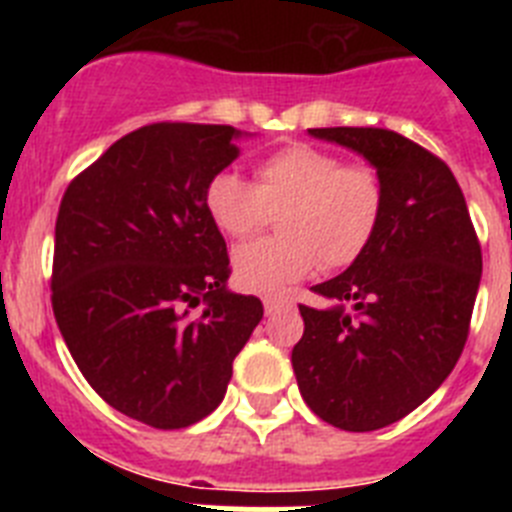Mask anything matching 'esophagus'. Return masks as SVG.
Wrapping results in <instances>:
<instances>
[{
  "label": "esophagus",
  "mask_w": 512,
  "mask_h": 512,
  "mask_svg": "<svg viewBox=\"0 0 512 512\" xmlns=\"http://www.w3.org/2000/svg\"><path fill=\"white\" fill-rule=\"evenodd\" d=\"M289 307H292V300H287V297H284V300H277V297H266L264 300V310H266V315H279V312H284V310H289Z\"/></svg>",
  "instance_id": "obj_1"
}]
</instances>
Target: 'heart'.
Segmentation results:
<instances>
[{
  "mask_svg": "<svg viewBox=\"0 0 512 512\" xmlns=\"http://www.w3.org/2000/svg\"><path fill=\"white\" fill-rule=\"evenodd\" d=\"M212 223L230 238H248L279 215L274 238L233 253L235 282L256 295H279L318 264L346 269L372 246L384 212V182L364 161L310 143L271 151L253 169V184L217 171L205 187Z\"/></svg>",
  "mask_w": 512,
  "mask_h": 512,
  "instance_id": "heart-1",
  "label": "heart"
}]
</instances>
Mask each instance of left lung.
Returning <instances> with one entry per match:
<instances>
[{
  "mask_svg": "<svg viewBox=\"0 0 512 512\" xmlns=\"http://www.w3.org/2000/svg\"><path fill=\"white\" fill-rule=\"evenodd\" d=\"M361 156L384 182L372 246L312 287L292 348L302 400L343 431H377L441 387L469 336L482 248L459 182L441 158L384 128H310Z\"/></svg>",
  "mask_w": 512,
  "mask_h": 512,
  "instance_id": "8db88e82",
  "label": "left lung"
}]
</instances>
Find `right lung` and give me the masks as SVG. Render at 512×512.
<instances>
[{"mask_svg": "<svg viewBox=\"0 0 512 512\" xmlns=\"http://www.w3.org/2000/svg\"><path fill=\"white\" fill-rule=\"evenodd\" d=\"M230 125L153 122L71 179L56 217L51 302L76 366L99 397L174 431L223 402L264 318L225 289V238L205 187L238 156Z\"/></svg>", "mask_w": 512, "mask_h": 512, "instance_id": "1", "label": "right lung"}]
</instances>
